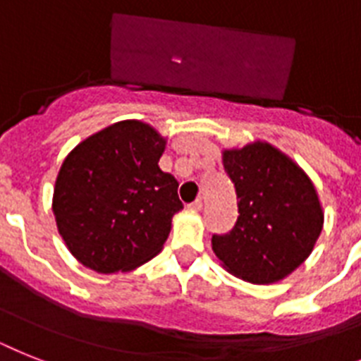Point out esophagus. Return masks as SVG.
Masks as SVG:
<instances>
[{
  "label": "esophagus",
  "instance_id": "34e87169",
  "mask_svg": "<svg viewBox=\"0 0 361 361\" xmlns=\"http://www.w3.org/2000/svg\"><path fill=\"white\" fill-rule=\"evenodd\" d=\"M190 209L192 211H202V207H204V204H202V200H195L192 204H190Z\"/></svg>",
  "mask_w": 361,
  "mask_h": 361
}]
</instances>
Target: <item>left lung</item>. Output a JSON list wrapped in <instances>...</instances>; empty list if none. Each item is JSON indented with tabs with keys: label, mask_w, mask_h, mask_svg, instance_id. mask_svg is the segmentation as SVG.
Returning <instances> with one entry per match:
<instances>
[{
	"label": "left lung",
	"mask_w": 361,
	"mask_h": 361,
	"mask_svg": "<svg viewBox=\"0 0 361 361\" xmlns=\"http://www.w3.org/2000/svg\"><path fill=\"white\" fill-rule=\"evenodd\" d=\"M222 165L239 216L230 233L213 235V252L245 282H280L306 262L321 235L317 189L291 157L263 140L222 150Z\"/></svg>",
	"instance_id": "obj_1"
}]
</instances>
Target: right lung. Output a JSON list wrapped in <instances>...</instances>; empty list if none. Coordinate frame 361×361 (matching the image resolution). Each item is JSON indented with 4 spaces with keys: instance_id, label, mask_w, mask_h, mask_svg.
<instances>
[{
    "instance_id": "1",
    "label": "right lung",
    "mask_w": 361,
    "mask_h": 361,
    "mask_svg": "<svg viewBox=\"0 0 361 361\" xmlns=\"http://www.w3.org/2000/svg\"><path fill=\"white\" fill-rule=\"evenodd\" d=\"M166 139L140 120H122L66 155L54 189L64 245L96 272L137 269L157 256L183 209L178 181L159 169Z\"/></svg>"
}]
</instances>
